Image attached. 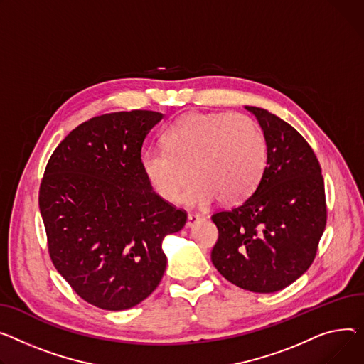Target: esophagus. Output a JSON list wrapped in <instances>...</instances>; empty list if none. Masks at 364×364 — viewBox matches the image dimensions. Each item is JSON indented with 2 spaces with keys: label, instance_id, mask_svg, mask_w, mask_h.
<instances>
[{
  "label": "esophagus",
  "instance_id": "esophagus-1",
  "mask_svg": "<svg viewBox=\"0 0 364 364\" xmlns=\"http://www.w3.org/2000/svg\"><path fill=\"white\" fill-rule=\"evenodd\" d=\"M200 220H202V215H199V213H188L186 227H187V228H190V227H193L195 224H198Z\"/></svg>",
  "mask_w": 364,
  "mask_h": 364
}]
</instances>
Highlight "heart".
<instances>
[{
	"mask_svg": "<svg viewBox=\"0 0 364 364\" xmlns=\"http://www.w3.org/2000/svg\"><path fill=\"white\" fill-rule=\"evenodd\" d=\"M162 143L164 149L143 152V173L166 202L180 198L190 174L195 180L183 196L188 206L245 200L257 187L268 158L263 130L243 114H186L165 130Z\"/></svg>",
	"mask_w": 364,
	"mask_h": 364,
	"instance_id": "heart-1",
	"label": "heart"
}]
</instances>
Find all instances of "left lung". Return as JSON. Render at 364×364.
Instances as JSON below:
<instances>
[{
  "instance_id": "1",
  "label": "left lung",
  "mask_w": 364,
  "mask_h": 364,
  "mask_svg": "<svg viewBox=\"0 0 364 364\" xmlns=\"http://www.w3.org/2000/svg\"><path fill=\"white\" fill-rule=\"evenodd\" d=\"M264 133L268 158L259 186L240 206L212 215L220 231L212 263L253 293H275L313 263L326 225L319 161L304 137L263 108L245 107Z\"/></svg>"
}]
</instances>
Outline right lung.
<instances>
[{"mask_svg": "<svg viewBox=\"0 0 364 364\" xmlns=\"http://www.w3.org/2000/svg\"><path fill=\"white\" fill-rule=\"evenodd\" d=\"M164 118L123 111L73 130L46 164L39 209L55 269L87 303L126 310L159 285L162 240L187 215L154 191L141 168L144 137Z\"/></svg>", "mask_w": 364, "mask_h": 364, "instance_id": "obj_1", "label": "right lung"}]
</instances>
